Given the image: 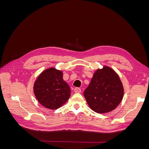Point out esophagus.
<instances>
[{"label": "esophagus", "mask_w": 149, "mask_h": 149, "mask_svg": "<svg viewBox=\"0 0 149 149\" xmlns=\"http://www.w3.org/2000/svg\"><path fill=\"white\" fill-rule=\"evenodd\" d=\"M81 91V88H74L75 93H80Z\"/></svg>", "instance_id": "1"}]
</instances>
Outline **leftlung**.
Instances as JSON below:
<instances>
[{"mask_svg":"<svg viewBox=\"0 0 149 149\" xmlns=\"http://www.w3.org/2000/svg\"><path fill=\"white\" fill-rule=\"evenodd\" d=\"M123 95L124 89L119 77L107 66L96 71L84 91L91 109L100 114L114 110L121 102Z\"/></svg>","mask_w":149,"mask_h":149,"instance_id":"1","label":"left lung"}]
</instances>
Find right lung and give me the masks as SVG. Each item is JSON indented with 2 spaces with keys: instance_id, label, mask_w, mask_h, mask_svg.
Returning <instances> with one entry per match:
<instances>
[{
  "instance_id": "right-lung-1",
  "label": "right lung",
  "mask_w": 149,
  "mask_h": 149,
  "mask_svg": "<svg viewBox=\"0 0 149 149\" xmlns=\"http://www.w3.org/2000/svg\"><path fill=\"white\" fill-rule=\"evenodd\" d=\"M35 95L41 104L56 109L68 100L71 89L63 79L62 72L49 68L42 72L34 84Z\"/></svg>"
}]
</instances>
